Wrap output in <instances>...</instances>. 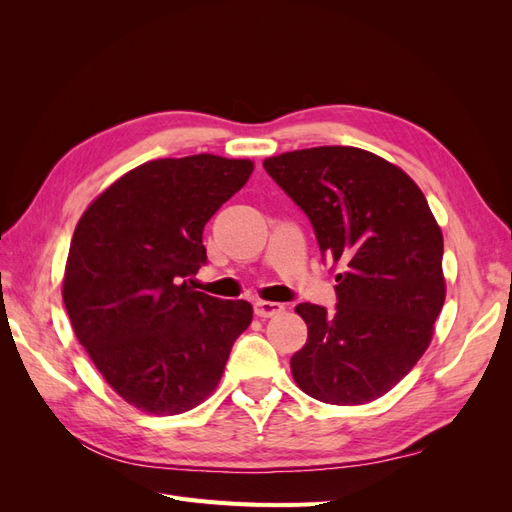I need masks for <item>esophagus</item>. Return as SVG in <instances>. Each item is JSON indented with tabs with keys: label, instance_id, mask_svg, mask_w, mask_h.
I'll use <instances>...</instances> for the list:
<instances>
[{
	"label": "esophagus",
	"instance_id": "esophagus-1",
	"mask_svg": "<svg viewBox=\"0 0 512 512\" xmlns=\"http://www.w3.org/2000/svg\"><path fill=\"white\" fill-rule=\"evenodd\" d=\"M280 312H284L282 303H273V301H256L254 303V314L258 318H271V316H277Z\"/></svg>",
	"mask_w": 512,
	"mask_h": 512
}]
</instances>
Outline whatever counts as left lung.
Returning <instances> with one entry per match:
<instances>
[{
    "instance_id": "obj_1",
    "label": "left lung",
    "mask_w": 512,
    "mask_h": 512,
    "mask_svg": "<svg viewBox=\"0 0 512 512\" xmlns=\"http://www.w3.org/2000/svg\"><path fill=\"white\" fill-rule=\"evenodd\" d=\"M309 218L333 265L337 305L294 307L307 344L290 359L299 389L361 406L389 393L425 354L446 282L444 239L421 188L359 147H312L262 162Z\"/></svg>"
}]
</instances>
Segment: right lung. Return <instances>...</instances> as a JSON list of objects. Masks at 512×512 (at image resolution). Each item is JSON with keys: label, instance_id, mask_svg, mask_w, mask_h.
Returning a JSON list of instances; mask_svg holds the SVG:
<instances>
[{"label": "right lung", "instance_id": "1", "mask_svg": "<svg viewBox=\"0 0 512 512\" xmlns=\"http://www.w3.org/2000/svg\"><path fill=\"white\" fill-rule=\"evenodd\" d=\"M254 170L213 153L151 160L91 203L70 241L64 303L111 389L147 414H183L215 391L247 301H222L185 277L207 262L203 230Z\"/></svg>", "mask_w": 512, "mask_h": 512}]
</instances>
